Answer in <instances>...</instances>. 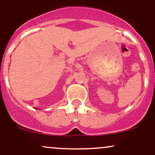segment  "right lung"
<instances>
[{
  "label": "right lung",
  "mask_w": 155,
  "mask_h": 155,
  "mask_svg": "<svg viewBox=\"0 0 155 155\" xmlns=\"http://www.w3.org/2000/svg\"><path fill=\"white\" fill-rule=\"evenodd\" d=\"M36 109H38V108H36Z\"/></svg>",
  "instance_id": "obj_1"
}]
</instances>
